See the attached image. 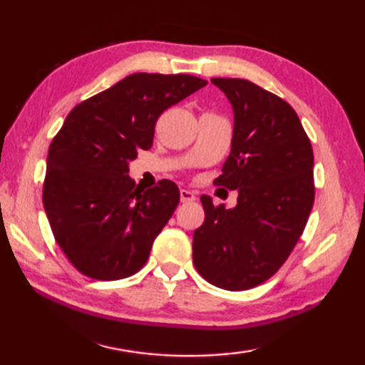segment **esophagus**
<instances>
[{"label":"esophagus","instance_id":"obj_1","mask_svg":"<svg viewBox=\"0 0 365 365\" xmlns=\"http://www.w3.org/2000/svg\"><path fill=\"white\" fill-rule=\"evenodd\" d=\"M180 200H182V202H191L196 200V195L190 190H180Z\"/></svg>","mask_w":365,"mask_h":365}]
</instances>
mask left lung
Masks as SVG:
<instances>
[{
	"instance_id": "8db88e82",
	"label": "left lung",
	"mask_w": 365,
	"mask_h": 365,
	"mask_svg": "<svg viewBox=\"0 0 365 365\" xmlns=\"http://www.w3.org/2000/svg\"><path fill=\"white\" fill-rule=\"evenodd\" d=\"M230 100V156L214 185L238 190L237 206L201 196L205 222L193 264L212 285L243 292L269 280L301 238L314 205V153L296 110L245 78H211Z\"/></svg>"
}]
</instances>
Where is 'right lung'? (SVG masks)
Instances as JSON below:
<instances>
[{"label": "right lung", "instance_id": "obj_1", "mask_svg": "<svg viewBox=\"0 0 365 365\" xmlns=\"http://www.w3.org/2000/svg\"><path fill=\"white\" fill-rule=\"evenodd\" d=\"M207 82L187 73L138 72L73 108L49 145L43 206L69 262L95 280L143 267L180 201L170 180L138 193L128 160L153 146L165 109Z\"/></svg>", "mask_w": 365, "mask_h": 365}]
</instances>
